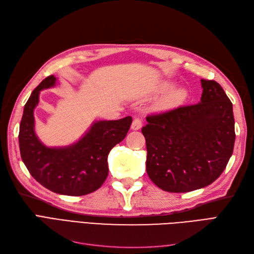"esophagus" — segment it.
I'll list each match as a JSON object with an SVG mask.
<instances>
[{"mask_svg":"<svg viewBox=\"0 0 254 254\" xmlns=\"http://www.w3.org/2000/svg\"><path fill=\"white\" fill-rule=\"evenodd\" d=\"M141 127H142V119L139 117V115H135L132 124H131V129L139 130Z\"/></svg>","mask_w":254,"mask_h":254,"instance_id":"1","label":"esophagus"}]
</instances>
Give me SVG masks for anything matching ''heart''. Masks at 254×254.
Listing matches in <instances>:
<instances>
[{
  "label": "heart",
  "mask_w": 254,
  "mask_h": 254,
  "mask_svg": "<svg viewBox=\"0 0 254 254\" xmlns=\"http://www.w3.org/2000/svg\"><path fill=\"white\" fill-rule=\"evenodd\" d=\"M171 87L170 82H164L161 84L160 91H166L168 88ZM187 96V92L184 89L181 88H176L171 90L168 93H166L162 99L159 102V108L161 109H171L174 108V107H177L180 105L184 99H186Z\"/></svg>",
  "instance_id": "1"
}]
</instances>
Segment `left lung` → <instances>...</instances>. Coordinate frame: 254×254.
<instances>
[{
    "instance_id": "obj_1",
    "label": "left lung",
    "mask_w": 254,
    "mask_h": 254,
    "mask_svg": "<svg viewBox=\"0 0 254 254\" xmlns=\"http://www.w3.org/2000/svg\"><path fill=\"white\" fill-rule=\"evenodd\" d=\"M199 104L147 115L146 171L161 190L187 193L210 186L231 158L235 142L232 103L220 84L201 79Z\"/></svg>"
}]
</instances>
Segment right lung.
Here are the masks:
<instances>
[{
  "label": "right lung",
  "instance_id": "add662e5",
  "mask_svg": "<svg viewBox=\"0 0 254 254\" xmlns=\"http://www.w3.org/2000/svg\"><path fill=\"white\" fill-rule=\"evenodd\" d=\"M56 82L54 75L43 79L30 94L20 123L19 146L29 174L54 193L83 196L98 190L108 176V155L127 135L131 117L99 121L81 140L64 148H49L38 140L34 130V109L43 89Z\"/></svg>",
  "mask_w": 254,
  "mask_h": 254
}]
</instances>
